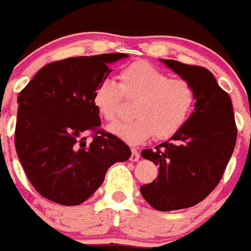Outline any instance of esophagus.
<instances>
[{"label": "esophagus", "instance_id": "obj_1", "mask_svg": "<svg viewBox=\"0 0 251 251\" xmlns=\"http://www.w3.org/2000/svg\"><path fill=\"white\" fill-rule=\"evenodd\" d=\"M140 159V152L137 149H132V155H130V161H137Z\"/></svg>", "mask_w": 251, "mask_h": 251}]
</instances>
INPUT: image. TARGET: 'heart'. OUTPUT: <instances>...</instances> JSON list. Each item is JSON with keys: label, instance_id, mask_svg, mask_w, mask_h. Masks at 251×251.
I'll list each match as a JSON object with an SVG mask.
<instances>
[{"label": "heart", "instance_id": "heart-1", "mask_svg": "<svg viewBox=\"0 0 251 251\" xmlns=\"http://www.w3.org/2000/svg\"><path fill=\"white\" fill-rule=\"evenodd\" d=\"M118 79V84L110 79L101 80L92 93V103L105 121L114 122L119 114L122 95L136 100L133 119L109 127L111 133L128 144H141L152 134L156 140L173 137L185 127L195 109V87L182 78H171L148 61L140 60L124 66Z\"/></svg>", "mask_w": 251, "mask_h": 251}]
</instances>
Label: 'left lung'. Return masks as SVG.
Listing matches in <instances>:
<instances>
[{
  "label": "left lung",
  "mask_w": 251,
  "mask_h": 251,
  "mask_svg": "<svg viewBox=\"0 0 251 251\" xmlns=\"http://www.w3.org/2000/svg\"><path fill=\"white\" fill-rule=\"evenodd\" d=\"M196 91L195 111L169 141L141 151L159 167L158 178L140 187L156 210L194 206L217 187L235 150L237 127L232 101L208 69L163 60Z\"/></svg>",
  "instance_id": "obj_1"
}]
</instances>
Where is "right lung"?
I'll return each mask as SVG.
<instances>
[{"label": "right lung", "mask_w": 251, "mask_h": 251, "mask_svg": "<svg viewBox=\"0 0 251 251\" xmlns=\"http://www.w3.org/2000/svg\"><path fill=\"white\" fill-rule=\"evenodd\" d=\"M126 53L78 56L45 65L18 96L15 149L36 191L60 205H79L102 185L130 149L100 129L92 93ZM91 132V140L84 134Z\"/></svg>", "instance_id": "right-lung-1"}]
</instances>
